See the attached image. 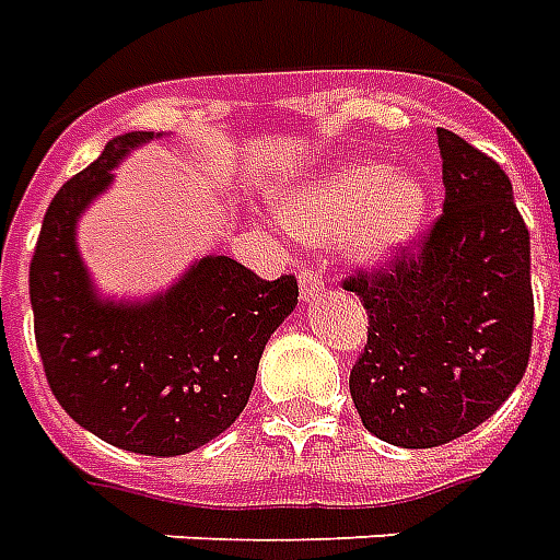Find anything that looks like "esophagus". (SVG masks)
Wrapping results in <instances>:
<instances>
[{
    "mask_svg": "<svg viewBox=\"0 0 560 560\" xmlns=\"http://www.w3.org/2000/svg\"><path fill=\"white\" fill-rule=\"evenodd\" d=\"M323 293H326V288H323L320 276H317L314 269H302V272H300V296H302V302L317 300V296H323Z\"/></svg>",
    "mask_w": 560,
    "mask_h": 560,
    "instance_id": "obj_1",
    "label": "esophagus"
}]
</instances>
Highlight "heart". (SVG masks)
Wrapping results in <instances>:
<instances>
[{
	"label": "heart",
	"instance_id": "obj_1",
	"mask_svg": "<svg viewBox=\"0 0 560 560\" xmlns=\"http://www.w3.org/2000/svg\"><path fill=\"white\" fill-rule=\"evenodd\" d=\"M430 201V180L418 168L350 156L281 186L272 196V213L291 237L305 243L335 237L355 264L388 267L424 234Z\"/></svg>",
	"mask_w": 560,
	"mask_h": 560
}]
</instances>
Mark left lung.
<instances>
[{
	"instance_id": "obj_1",
	"label": "left lung",
	"mask_w": 560,
	"mask_h": 560,
	"mask_svg": "<svg viewBox=\"0 0 560 560\" xmlns=\"http://www.w3.org/2000/svg\"><path fill=\"white\" fill-rule=\"evenodd\" d=\"M445 205L418 258L343 281L368 308L350 395L368 433L436 448L483 424L532 353V240L501 165L436 130Z\"/></svg>"
}]
</instances>
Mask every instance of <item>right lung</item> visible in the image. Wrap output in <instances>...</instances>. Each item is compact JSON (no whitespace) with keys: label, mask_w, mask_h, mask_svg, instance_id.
I'll list each match as a JSON object with an SVG mask.
<instances>
[{"label":"right lung","mask_w":560,"mask_h":560,"mask_svg":"<svg viewBox=\"0 0 560 560\" xmlns=\"http://www.w3.org/2000/svg\"><path fill=\"white\" fill-rule=\"evenodd\" d=\"M163 132H124L52 198L28 296L52 395L115 448L177 457L222 436L246 409L269 335L296 308V279L264 281L228 255L192 260L144 300L103 296L77 246L82 213L115 168Z\"/></svg>","instance_id":"add662e5"}]
</instances>
